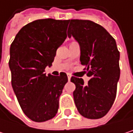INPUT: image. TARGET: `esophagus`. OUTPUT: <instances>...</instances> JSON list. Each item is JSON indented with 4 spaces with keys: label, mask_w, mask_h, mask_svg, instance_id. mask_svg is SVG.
<instances>
[{
    "label": "esophagus",
    "mask_w": 133,
    "mask_h": 133,
    "mask_svg": "<svg viewBox=\"0 0 133 133\" xmlns=\"http://www.w3.org/2000/svg\"><path fill=\"white\" fill-rule=\"evenodd\" d=\"M71 76L70 75H68V81L71 80Z\"/></svg>",
    "instance_id": "obj_1"
}]
</instances>
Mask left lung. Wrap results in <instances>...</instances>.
Listing matches in <instances>:
<instances>
[{"instance_id":"left-lung-1","label":"left lung","mask_w":133,"mask_h":133,"mask_svg":"<svg viewBox=\"0 0 133 133\" xmlns=\"http://www.w3.org/2000/svg\"><path fill=\"white\" fill-rule=\"evenodd\" d=\"M68 38L80 47V62L90 78L85 85L82 78L71 77L75 85L74 101L78 112L87 119L105 116L116 95L119 80V52L115 39L101 25L88 20H69Z\"/></svg>"}]
</instances>
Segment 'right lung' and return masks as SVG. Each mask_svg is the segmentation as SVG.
Returning a JSON list of instances; mask_svg holds the SVG:
<instances>
[{
    "instance_id": "obj_1",
    "label": "right lung",
    "mask_w": 133,
    "mask_h": 133,
    "mask_svg": "<svg viewBox=\"0 0 133 133\" xmlns=\"http://www.w3.org/2000/svg\"><path fill=\"white\" fill-rule=\"evenodd\" d=\"M69 20L41 19L24 26L10 48L9 68L14 94L24 113L41 122L57 114L59 97L68 82L65 72L46 75L57 48L67 38Z\"/></svg>"
}]
</instances>
